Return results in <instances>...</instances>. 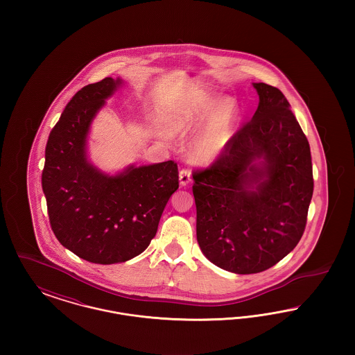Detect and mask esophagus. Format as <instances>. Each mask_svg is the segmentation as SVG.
<instances>
[{
  "mask_svg": "<svg viewBox=\"0 0 355 355\" xmlns=\"http://www.w3.org/2000/svg\"><path fill=\"white\" fill-rule=\"evenodd\" d=\"M191 181V171L189 169H182L180 171V184L182 186L189 185Z\"/></svg>",
  "mask_w": 355,
  "mask_h": 355,
  "instance_id": "1",
  "label": "esophagus"
}]
</instances>
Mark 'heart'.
<instances>
[{"instance_id":"b5f03b06","label":"heart","mask_w":355,"mask_h":355,"mask_svg":"<svg viewBox=\"0 0 355 355\" xmlns=\"http://www.w3.org/2000/svg\"><path fill=\"white\" fill-rule=\"evenodd\" d=\"M207 125L194 144V157L207 162L220 154L233 135L236 121V106L232 100L218 105L206 94H198L184 102L170 116V128L174 132H191Z\"/></svg>"}]
</instances>
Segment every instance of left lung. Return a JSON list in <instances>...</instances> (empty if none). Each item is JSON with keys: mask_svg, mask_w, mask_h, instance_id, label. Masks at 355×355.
Returning a JSON list of instances; mask_svg holds the SVG:
<instances>
[{"mask_svg": "<svg viewBox=\"0 0 355 355\" xmlns=\"http://www.w3.org/2000/svg\"><path fill=\"white\" fill-rule=\"evenodd\" d=\"M253 86V119L209 168L193 173L198 245L236 274L268 270L297 246L314 189L309 141L286 97L270 85Z\"/></svg>", "mask_w": 355, "mask_h": 355, "instance_id": "8db88e82", "label": "left lung"}]
</instances>
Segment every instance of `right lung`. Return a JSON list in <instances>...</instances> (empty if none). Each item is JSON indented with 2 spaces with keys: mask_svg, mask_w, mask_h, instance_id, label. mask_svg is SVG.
<instances>
[{
  "mask_svg": "<svg viewBox=\"0 0 355 355\" xmlns=\"http://www.w3.org/2000/svg\"><path fill=\"white\" fill-rule=\"evenodd\" d=\"M121 84L119 78L106 77L74 94L51 129L42 170L54 236L80 258L100 265L125 262L142 253L180 186L174 161L129 166L117 175L89 164L90 123Z\"/></svg>",
  "mask_w": 355,
  "mask_h": 355,
  "instance_id": "1",
  "label": "right lung"
}]
</instances>
